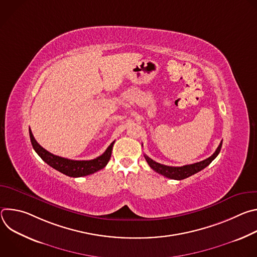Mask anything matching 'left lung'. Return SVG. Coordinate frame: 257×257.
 <instances>
[{
    "instance_id": "1",
    "label": "left lung",
    "mask_w": 257,
    "mask_h": 257,
    "mask_svg": "<svg viewBox=\"0 0 257 257\" xmlns=\"http://www.w3.org/2000/svg\"><path fill=\"white\" fill-rule=\"evenodd\" d=\"M222 143L223 141H221L219 145L217 146L216 151L213 153L212 156H210L209 158H207L206 160H203L199 163H195V164H191V165H186L183 167H170V166H165L162 164H159L157 162H155L154 160L150 159L148 156L144 155V158L148 162V164L150 165V167L156 171L157 173L170 178V179H174V180H183L185 178H188L196 173H198L199 171L203 170L205 167H207L219 154L222 149Z\"/></svg>"
}]
</instances>
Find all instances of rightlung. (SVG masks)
<instances>
[{"label":"right lung","instance_id":"right-lung-1","mask_svg":"<svg viewBox=\"0 0 257 257\" xmlns=\"http://www.w3.org/2000/svg\"><path fill=\"white\" fill-rule=\"evenodd\" d=\"M29 136H30V141H31L33 150L43 159V161H45L49 166H51L55 170L73 178L87 176L103 169L108 163L109 159H111L113 145L115 143L114 141L109 144L106 151L96 159H93L90 161H74V160H69V159L55 156L49 153L48 151H46L38 142H36L30 128H29Z\"/></svg>","mask_w":257,"mask_h":257}]
</instances>
